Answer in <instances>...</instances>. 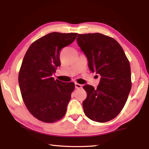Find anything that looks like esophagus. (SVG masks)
Instances as JSON below:
<instances>
[{
  "label": "esophagus",
  "instance_id": "esophagus-1",
  "mask_svg": "<svg viewBox=\"0 0 149 149\" xmlns=\"http://www.w3.org/2000/svg\"><path fill=\"white\" fill-rule=\"evenodd\" d=\"M75 87L76 89H79V88H82V85L79 83H75Z\"/></svg>",
  "mask_w": 149,
  "mask_h": 149
}]
</instances>
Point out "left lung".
Segmentation results:
<instances>
[{"mask_svg":"<svg viewBox=\"0 0 149 149\" xmlns=\"http://www.w3.org/2000/svg\"><path fill=\"white\" fill-rule=\"evenodd\" d=\"M77 42L90 70L101 77L97 89L89 84L83 86L87 93L84 112L93 121L108 122L121 111L131 89L129 60L120 44L102 34H79Z\"/></svg>","mask_w":149,"mask_h":149,"instance_id":"left-lung-1","label":"left lung"}]
</instances>
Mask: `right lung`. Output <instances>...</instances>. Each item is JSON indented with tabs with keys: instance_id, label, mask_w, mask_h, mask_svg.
<instances>
[{
	"instance_id": "add662e5",
	"label": "right lung",
	"mask_w": 149,
	"mask_h": 149,
	"mask_svg": "<svg viewBox=\"0 0 149 149\" xmlns=\"http://www.w3.org/2000/svg\"><path fill=\"white\" fill-rule=\"evenodd\" d=\"M77 36L49 33L31 44L24 56L18 74L22 97L31 115L40 121L53 123L65 115L75 84L55 81L52 75L61 65L60 50Z\"/></svg>"
}]
</instances>
